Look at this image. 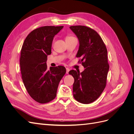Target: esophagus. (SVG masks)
<instances>
[{
	"mask_svg": "<svg viewBox=\"0 0 134 134\" xmlns=\"http://www.w3.org/2000/svg\"><path fill=\"white\" fill-rule=\"evenodd\" d=\"M66 73L67 74H69V71H70L69 68H66Z\"/></svg>",
	"mask_w": 134,
	"mask_h": 134,
	"instance_id": "34e87169",
	"label": "esophagus"
}]
</instances>
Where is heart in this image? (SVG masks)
<instances>
[{
  "instance_id": "b5f03b06",
  "label": "heart",
  "mask_w": 134,
  "mask_h": 134,
  "mask_svg": "<svg viewBox=\"0 0 134 134\" xmlns=\"http://www.w3.org/2000/svg\"><path fill=\"white\" fill-rule=\"evenodd\" d=\"M74 37H72V36H68V37H66V40H68V39H69V38H72Z\"/></svg>"
}]
</instances>
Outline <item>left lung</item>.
<instances>
[{"instance_id":"8db88e82","label":"left lung","mask_w":134,"mask_h":134,"mask_svg":"<svg viewBox=\"0 0 134 134\" xmlns=\"http://www.w3.org/2000/svg\"><path fill=\"white\" fill-rule=\"evenodd\" d=\"M70 30L78 37L79 47L76 55L82 58L84 68L82 72L74 70L69 73L74 78V98L79 102L89 104L95 101L106 86L109 65L107 50L96 31L84 26H73Z\"/></svg>"}]
</instances>
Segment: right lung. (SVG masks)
Here are the masks:
<instances>
[{"label": "right lung", "mask_w": 134, "mask_h": 134, "mask_svg": "<svg viewBox=\"0 0 134 134\" xmlns=\"http://www.w3.org/2000/svg\"><path fill=\"white\" fill-rule=\"evenodd\" d=\"M64 26H43L32 31L26 38L21 52L20 67L26 90L36 102L46 103L56 96L59 82L66 73L63 66L47 68L55 35Z\"/></svg>", "instance_id": "1"}]
</instances>
